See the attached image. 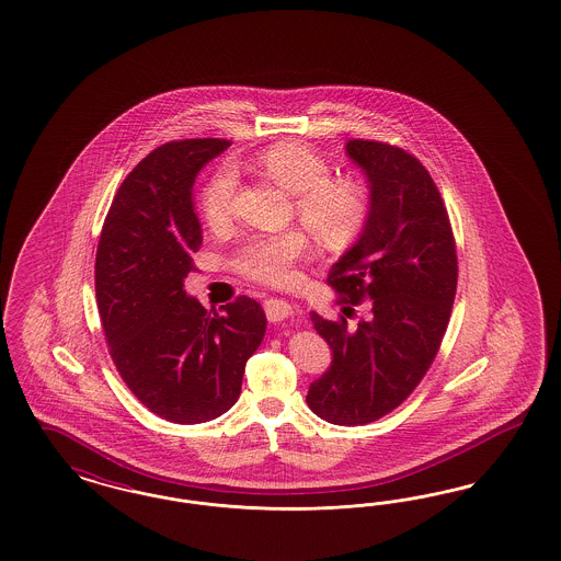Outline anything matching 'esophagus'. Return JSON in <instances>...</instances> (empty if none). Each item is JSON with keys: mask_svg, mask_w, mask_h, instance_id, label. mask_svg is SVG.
I'll use <instances>...</instances> for the list:
<instances>
[{"mask_svg": "<svg viewBox=\"0 0 561 561\" xmlns=\"http://www.w3.org/2000/svg\"><path fill=\"white\" fill-rule=\"evenodd\" d=\"M264 310H266V316H268L271 322H280V320L293 316V306L283 301V299H268L264 304Z\"/></svg>", "mask_w": 561, "mask_h": 561, "instance_id": "esophagus-1", "label": "esophagus"}]
</instances>
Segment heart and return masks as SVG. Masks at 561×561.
Here are the masks:
<instances>
[{"label": "heart", "mask_w": 561, "mask_h": 561, "mask_svg": "<svg viewBox=\"0 0 561 561\" xmlns=\"http://www.w3.org/2000/svg\"><path fill=\"white\" fill-rule=\"evenodd\" d=\"M253 168L295 195L299 218L327 248L347 245L370 218L373 197L368 187L357 179L331 176L324 156L308 144H272L255 156ZM234 193V170L218 168L202 195V209L211 229H225L232 220ZM310 250V237L301 229L248 234L232 251L230 264L248 278L278 285L289 278L293 266Z\"/></svg>", "instance_id": "b5f03b06"}]
</instances>
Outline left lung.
<instances>
[{
  "instance_id": "8db88e82",
  "label": "left lung",
  "mask_w": 561,
  "mask_h": 561,
  "mask_svg": "<svg viewBox=\"0 0 561 561\" xmlns=\"http://www.w3.org/2000/svg\"><path fill=\"white\" fill-rule=\"evenodd\" d=\"M345 153L364 172L373 208L329 285L341 301L366 306L357 322H347L353 308L339 320L311 311L332 362L306 401L322 420L355 426L389 414L431 368L456 299L457 255L440 193L414 156L362 139Z\"/></svg>"
}]
</instances>
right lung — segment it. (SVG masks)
<instances>
[{
	"instance_id": "1",
	"label": "right lung",
	"mask_w": 561,
	"mask_h": 561,
	"mask_svg": "<svg viewBox=\"0 0 561 561\" xmlns=\"http://www.w3.org/2000/svg\"><path fill=\"white\" fill-rule=\"evenodd\" d=\"M229 146L187 139L153 149L118 188L98 245L95 297L110 355L147 410L174 424L229 412L266 334L255 299L206 310L183 289L202 248L193 183Z\"/></svg>"
}]
</instances>
